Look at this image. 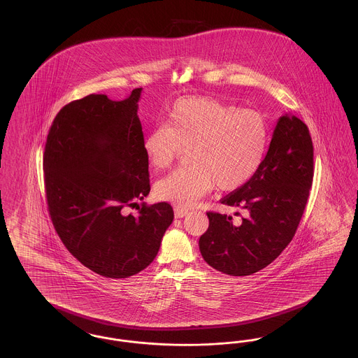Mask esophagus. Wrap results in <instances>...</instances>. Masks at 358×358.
I'll list each match as a JSON object with an SVG mask.
<instances>
[{"instance_id": "obj_1", "label": "esophagus", "mask_w": 358, "mask_h": 358, "mask_svg": "<svg viewBox=\"0 0 358 358\" xmlns=\"http://www.w3.org/2000/svg\"><path fill=\"white\" fill-rule=\"evenodd\" d=\"M187 209L185 208H181V206H176L174 208V216H176V219H181V217H184V216H187Z\"/></svg>"}]
</instances>
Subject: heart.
Here are the masks:
<instances>
[{
    "instance_id": "1",
    "label": "heart",
    "mask_w": 358,
    "mask_h": 358,
    "mask_svg": "<svg viewBox=\"0 0 358 358\" xmlns=\"http://www.w3.org/2000/svg\"><path fill=\"white\" fill-rule=\"evenodd\" d=\"M267 142V122L255 110L185 96L171 106L166 124L148 131L143 150L154 169L164 171L187 149V166L155 184L158 199L184 208L213 185L222 192L243 187L263 162Z\"/></svg>"
}]
</instances>
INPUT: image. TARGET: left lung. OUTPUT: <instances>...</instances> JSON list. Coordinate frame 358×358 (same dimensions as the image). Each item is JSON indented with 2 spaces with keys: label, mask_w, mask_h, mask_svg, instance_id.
<instances>
[{
  "label": "left lung",
  "mask_w": 358,
  "mask_h": 358,
  "mask_svg": "<svg viewBox=\"0 0 358 358\" xmlns=\"http://www.w3.org/2000/svg\"><path fill=\"white\" fill-rule=\"evenodd\" d=\"M314 148L306 124L294 117L278 120L255 174L222 199L236 217L206 212L209 227L199 240L205 262L232 276L267 267L294 238L314 176Z\"/></svg>",
  "instance_id": "1"
}]
</instances>
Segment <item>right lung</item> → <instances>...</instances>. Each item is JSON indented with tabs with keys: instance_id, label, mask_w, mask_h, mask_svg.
<instances>
[{
	"instance_id": "right-lung-1",
	"label": "right lung",
	"mask_w": 358,
	"mask_h": 358,
	"mask_svg": "<svg viewBox=\"0 0 358 358\" xmlns=\"http://www.w3.org/2000/svg\"><path fill=\"white\" fill-rule=\"evenodd\" d=\"M142 88L123 101L91 94L66 104L52 122L43 155L52 224L83 266L120 279L158 254L174 213L168 203L127 208L150 192L149 159L136 115Z\"/></svg>"
}]
</instances>
